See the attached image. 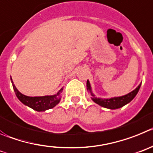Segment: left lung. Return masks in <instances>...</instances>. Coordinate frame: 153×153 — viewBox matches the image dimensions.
Instances as JSON below:
<instances>
[{"label": "left lung", "mask_w": 153, "mask_h": 153, "mask_svg": "<svg viewBox=\"0 0 153 153\" xmlns=\"http://www.w3.org/2000/svg\"><path fill=\"white\" fill-rule=\"evenodd\" d=\"M141 84L137 87V88L131 91L130 93L127 94L126 95L121 96V97H111L109 99H103V98H97L94 95L93 93L91 91V85L89 81H87V90L91 94L92 97L91 99L93 100L94 102H95L96 104H99L100 106L105 108H108V109L114 110V109H118L120 107H123L126 105V104L130 103L138 93L139 90L140 88Z\"/></svg>", "instance_id": "1"}]
</instances>
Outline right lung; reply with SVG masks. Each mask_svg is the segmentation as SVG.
Wrapping results in <instances>:
<instances>
[{
  "label": "right lung",
  "instance_id": "obj_1",
  "mask_svg": "<svg viewBox=\"0 0 153 153\" xmlns=\"http://www.w3.org/2000/svg\"><path fill=\"white\" fill-rule=\"evenodd\" d=\"M11 82L17 98L23 104L28 106L30 108L36 111H45L46 110L51 109L57 105L61 100V94L62 93L63 88L60 89L59 92L54 95L42 96V97H29V96H26L21 94L16 89L15 85H13L12 79Z\"/></svg>",
  "mask_w": 153,
  "mask_h": 153
}]
</instances>
